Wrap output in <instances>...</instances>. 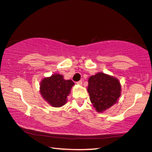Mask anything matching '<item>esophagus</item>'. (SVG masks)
<instances>
[{"mask_svg": "<svg viewBox=\"0 0 152 152\" xmlns=\"http://www.w3.org/2000/svg\"><path fill=\"white\" fill-rule=\"evenodd\" d=\"M82 83H83V81H81V80H80V81H77V84H78V85H82Z\"/></svg>", "mask_w": 152, "mask_h": 152, "instance_id": "esophagus-1", "label": "esophagus"}]
</instances>
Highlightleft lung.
Masks as SVG:
<instances>
[{"label":"left lung","mask_w":152,"mask_h":152,"mask_svg":"<svg viewBox=\"0 0 152 152\" xmlns=\"http://www.w3.org/2000/svg\"><path fill=\"white\" fill-rule=\"evenodd\" d=\"M88 92L96 110L102 112L117 102L120 96L121 85L118 79L98 73L88 79Z\"/></svg>","instance_id":"left-lung-1"}]
</instances>
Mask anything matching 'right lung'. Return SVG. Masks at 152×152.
I'll list each match as a JSON object with an SVG mask.
<instances>
[{"label": "right lung", "mask_w": 152, "mask_h": 152, "mask_svg": "<svg viewBox=\"0 0 152 152\" xmlns=\"http://www.w3.org/2000/svg\"><path fill=\"white\" fill-rule=\"evenodd\" d=\"M74 84L72 80H64L62 75L54 74L42 80L40 92L50 105L60 107L66 102L67 96Z\"/></svg>", "instance_id": "add662e5"}]
</instances>
